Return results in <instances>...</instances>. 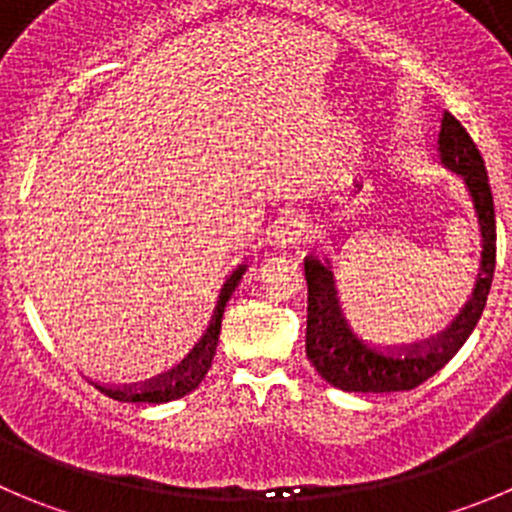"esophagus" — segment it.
<instances>
[{
	"label": "esophagus",
	"instance_id": "esophagus-1",
	"mask_svg": "<svg viewBox=\"0 0 512 512\" xmlns=\"http://www.w3.org/2000/svg\"><path fill=\"white\" fill-rule=\"evenodd\" d=\"M305 240V224L298 217H283L272 229V242L280 247L298 245Z\"/></svg>",
	"mask_w": 512,
	"mask_h": 512
}]
</instances>
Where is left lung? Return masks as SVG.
Masks as SVG:
<instances>
[{
  "mask_svg": "<svg viewBox=\"0 0 512 512\" xmlns=\"http://www.w3.org/2000/svg\"><path fill=\"white\" fill-rule=\"evenodd\" d=\"M442 161L460 171L475 199L477 217L482 227V267L475 293L462 308L452 328L437 336L432 343H419L412 348H376L361 341L343 321L338 308L336 285L331 267L315 257H305V283H308V331H305V353L315 371L331 386L343 391H409L437 374L462 348L472 328L485 310L495 272V204L490 179L480 148L475 146L467 128L452 113H444L439 131Z\"/></svg>",
  "mask_w": 512,
  "mask_h": 512,
  "instance_id": "left-lung-1",
  "label": "left lung"
}]
</instances>
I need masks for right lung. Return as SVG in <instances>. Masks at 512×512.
Returning a JSON list of instances; mask_svg holds the SVG:
<instances>
[{"instance_id": "obj_1", "label": "right lung", "mask_w": 512, "mask_h": 512, "mask_svg": "<svg viewBox=\"0 0 512 512\" xmlns=\"http://www.w3.org/2000/svg\"><path fill=\"white\" fill-rule=\"evenodd\" d=\"M242 272L245 267L232 272V278L224 283L222 295L217 300V308H214L212 323H209L207 333H204L202 341L194 346V351L181 361L176 369H171L169 374H161L159 379H148L143 384H128V386H105V384H95L98 391H103L105 396H111L116 401H148V404H164V401H174L186 396L189 391L197 389L202 384V379L207 376L209 366H212L214 351H217V341H219V331H222V315H224V305H227L229 295L234 293L237 283H240Z\"/></svg>"}]
</instances>
